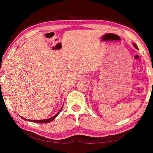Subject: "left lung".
Masks as SVG:
<instances>
[{
    "label": "left lung",
    "instance_id": "8db88e82",
    "mask_svg": "<svg viewBox=\"0 0 153 153\" xmlns=\"http://www.w3.org/2000/svg\"><path fill=\"white\" fill-rule=\"evenodd\" d=\"M133 45H134V46L136 48H137V49H138V48H137V45H136L135 44H133Z\"/></svg>",
    "mask_w": 153,
    "mask_h": 153
}]
</instances>
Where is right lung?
I'll use <instances>...</instances> for the list:
<instances>
[{"label":"right lung","instance_id":"right-lung-1","mask_svg":"<svg viewBox=\"0 0 153 153\" xmlns=\"http://www.w3.org/2000/svg\"><path fill=\"white\" fill-rule=\"evenodd\" d=\"M62 108V107L61 109L58 111V112L56 114V115L54 116L53 117H52V118H48V119H46V120H27V119H25V118H24L25 120H27V121H30V122H36V123H49L53 121V120L56 118V117L58 115V114L60 113V112L61 111Z\"/></svg>","mask_w":153,"mask_h":153}]
</instances>
